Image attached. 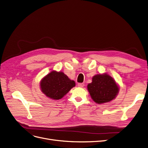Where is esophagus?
I'll use <instances>...</instances> for the list:
<instances>
[{
  "label": "esophagus",
  "mask_w": 148,
  "mask_h": 148,
  "mask_svg": "<svg viewBox=\"0 0 148 148\" xmlns=\"http://www.w3.org/2000/svg\"><path fill=\"white\" fill-rule=\"evenodd\" d=\"M77 85H78V86L82 88V87L85 86V84H84V83H78Z\"/></svg>",
  "instance_id": "34e87169"
}]
</instances>
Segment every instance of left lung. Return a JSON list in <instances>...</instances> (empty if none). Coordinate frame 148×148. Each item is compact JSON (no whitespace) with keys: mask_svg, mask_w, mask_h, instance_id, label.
I'll use <instances>...</instances> for the list:
<instances>
[{"mask_svg":"<svg viewBox=\"0 0 148 148\" xmlns=\"http://www.w3.org/2000/svg\"><path fill=\"white\" fill-rule=\"evenodd\" d=\"M87 88L92 99L98 104L114 100L119 92L116 82L107 74L95 75Z\"/></svg>","mask_w":148,"mask_h":148,"instance_id":"8db88e82","label":"left lung"}]
</instances>
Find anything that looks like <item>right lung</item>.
I'll list each match as a JSON object with an SVG mask.
<instances>
[{
    "label": "right lung",
    "mask_w": 148,
    "mask_h": 148,
    "mask_svg": "<svg viewBox=\"0 0 148 148\" xmlns=\"http://www.w3.org/2000/svg\"><path fill=\"white\" fill-rule=\"evenodd\" d=\"M75 86L74 80H70L63 72L56 71H52L45 76L40 83L42 92L54 100L61 99Z\"/></svg>",
    "instance_id": "add662e5"
}]
</instances>
